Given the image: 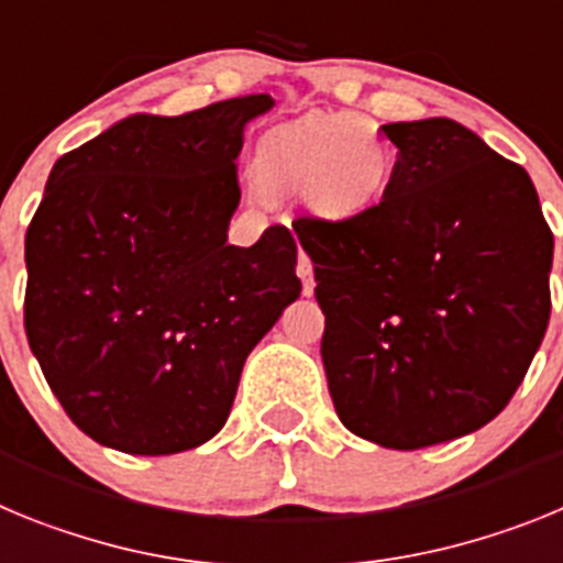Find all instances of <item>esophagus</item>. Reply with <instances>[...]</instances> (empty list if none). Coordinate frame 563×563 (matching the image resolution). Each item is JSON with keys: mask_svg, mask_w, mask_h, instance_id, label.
<instances>
[{"mask_svg": "<svg viewBox=\"0 0 563 563\" xmlns=\"http://www.w3.org/2000/svg\"><path fill=\"white\" fill-rule=\"evenodd\" d=\"M298 276H301V290H305V296H312L316 292V276H312V262L305 253L298 256Z\"/></svg>", "mask_w": 563, "mask_h": 563, "instance_id": "34e87169", "label": "esophagus"}]
</instances>
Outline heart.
Here are the masks:
<instances>
[{
	"mask_svg": "<svg viewBox=\"0 0 563 563\" xmlns=\"http://www.w3.org/2000/svg\"><path fill=\"white\" fill-rule=\"evenodd\" d=\"M391 177V148L361 114H310L267 132L253 180L262 194H305L307 206L341 222L363 213Z\"/></svg>",
	"mask_w": 563,
	"mask_h": 563,
	"instance_id": "obj_1",
	"label": "heart"
}]
</instances>
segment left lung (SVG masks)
<instances>
[{"label":"left lung","instance_id":"obj_1","mask_svg":"<svg viewBox=\"0 0 563 563\" xmlns=\"http://www.w3.org/2000/svg\"><path fill=\"white\" fill-rule=\"evenodd\" d=\"M377 206L296 220L327 316L341 422L415 451L482 429L525 380L550 321L553 231L530 174L449 118L386 123Z\"/></svg>","mask_w":563,"mask_h":563}]
</instances>
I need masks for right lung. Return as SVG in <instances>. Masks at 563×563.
I'll use <instances>...</instances> for the list:
<instances>
[{
    "label": "right lung",
    "instance_id": "right-lung-1",
    "mask_svg": "<svg viewBox=\"0 0 563 563\" xmlns=\"http://www.w3.org/2000/svg\"><path fill=\"white\" fill-rule=\"evenodd\" d=\"M273 103L129 114L49 172L24 236V330L69 420L107 449L211 440L251 350L301 292L287 228L228 245L242 132Z\"/></svg>",
    "mask_w": 563,
    "mask_h": 563
}]
</instances>
